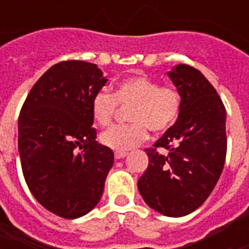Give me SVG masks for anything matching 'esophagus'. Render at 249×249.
I'll return each mask as SVG.
<instances>
[{"mask_svg":"<svg viewBox=\"0 0 249 249\" xmlns=\"http://www.w3.org/2000/svg\"><path fill=\"white\" fill-rule=\"evenodd\" d=\"M126 155H128V152H115V159H117V160L124 159Z\"/></svg>","mask_w":249,"mask_h":249,"instance_id":"34e87169","label":"esophagus"}]
</instances>
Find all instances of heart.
<instances>
[{"label": "heart", "mask_w": 249, "mask_h": 249, "mask_svg": "<svg viewBox=\"0 0 249 249\" xmlns=\"http://www.w3.org/2000/svg\"><path fill=\"white\" fill-rule=\"evenodd\" d=\"M132 105L126 125H115L101 134L103 146L116 152H126L140 146L150 136V128L161 133L176 124L181 112V95L170 86H160L146 76H130L120 80L113 94L99 90L90 102V111L99 126H108L117 105Z\"/></svg>", "instance_id": "obj_1"}]
</instances>
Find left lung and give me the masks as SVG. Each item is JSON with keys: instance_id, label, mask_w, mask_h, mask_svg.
I'll list each match as a JSON object with an SVG mask.
<instances>
[{"instance_id": "8db88e82", "label": "left lung", "mask_w": 249, "mask_h": 249, "mask_svg": "<svg viewBox=\"0 0 249 249\" xmlns=\"http://www.w3.org/2000/svg\"><path fill=\"white\" fill-rule=\"evenodd\" d=\"M181 95V112L154 147L138 179L144 203L168 217L200 207L214 189L226 158V109L212 84L196 68L177 64L168 72ZM165 148L166 154L156 151Z\"/></svg>"}]
</instances>
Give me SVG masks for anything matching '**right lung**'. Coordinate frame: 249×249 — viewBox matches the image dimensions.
Instances as JSON below:
<instances>
[{
  "mask_svg": "<svg viewBox=\"0 0 249 249\" xmlns=\"http://www.w3.org/2000/svg\"><path fill=\"white\" fill-rule=\"evenodd\" d=\"M107 79L97 64L60 62L29 91L18 120V148L28 189L44 208L73 220L101 200L113 165L98 143L90 102Z\"/></svg>",
  "mask_w": 249,
  "mask_h": 249,
  "instance_id": "1",
  "label": "right lung"
}]
</instances>
